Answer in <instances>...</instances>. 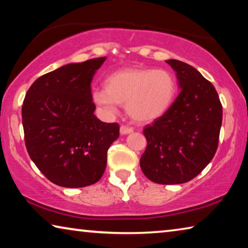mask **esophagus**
<instances>
[{"label":"esophagus","mask_w":248,"mask_h":248,"mask_svg":"<svg viewBox=\"0 0 248 248\" xmlns=\"http://www.w3.org/2000/svg\"><path fill=\"white\" fill-rule=\"evenodd\" d=\"M133 131V128L132 127H128V125L123 124L120 127V133L121 134H128V133H131Z\"/></svg>","instance_id":"34e87169"}]
</instances>
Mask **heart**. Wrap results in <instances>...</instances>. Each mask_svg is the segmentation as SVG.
Listing matches in <instances>:
<instances>
[{
	"label": "heart",
	"mask_w": 248,
	"mask_h": 248,
	"mask_svg": "<svg viewBox=\"0 0 248 248\" xmlns=\"http://www.w3.org/2000/svg\"><path fill=\"white\" fill-rule=\"evenodd\" d=\"M106 89H95L92 99L107 115L125 105L129 116L139 123L159 118L173 104L177 93L175 74L166 69L129 68L109 75Z\"/></svg>",
	"instance_id": "heart-1"
}]
</instances>
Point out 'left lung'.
Returning a JSON list of instances; mask_svg holds the SVG:
<instances>
[{
  "label": "left lung",
  "instance_id": "left-lung-1",
  "mask_svg": "<svg viewBox=\"0 0 248 248\" xmlns=\"http://www.w3.org/2000/svg\"><path fill=\"white\" fill-rule=\"evenodd\" d=\"M180 93L164 115L146 124L148 141L140 159L143 174L162 185L195 178L215 156L222 124V105L215 86L194 66L167 60Z\"/></svg>",
  "mask_w": 248,
  "mask_h": 248
}]
</instances>
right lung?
<instances>
[{"label":"right lung","mask_w":248,"mask_h":248,"mask_svg":"<svg viewBox=\"0 0 248 248\" xmlns=\"http://www.w3.org/2000/svg\"><path fill=\"white\" fill-rule=\"evenodd\" d=\"M106 57L46 73L25 96L22 120L29 156L50 182L81 188L97 183L119 124L94 115L91 83Z\"/></svg>","instance_id":"right-lung-1"}]
</instances>
